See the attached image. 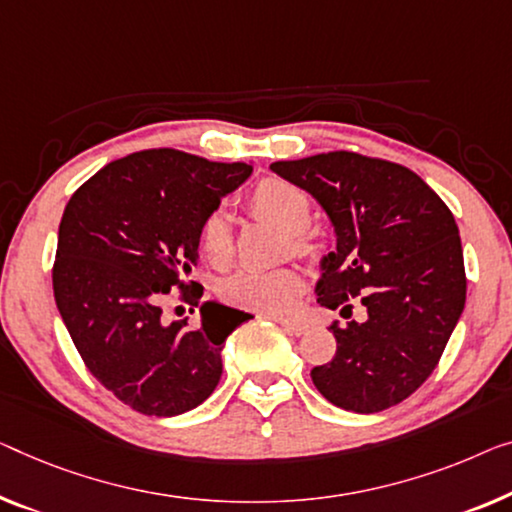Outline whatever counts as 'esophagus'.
<instances>
[{"label": "esophagus", "instance_id": "esophagus-1", "mask_svg": "<svg viewBox=\"0 0 512 512\" xmlns=\"http://www.w3.org/2000/svg\"><path fill=\"white\" fill-rule=\"evenodd\" d=\"M278 324L282 326V329H285L287 333H292V335H303L305 331L310 329V322H305V319H278Z\"/></svg>", "mask_w": 512, "mask_h": 512}]
</instances>
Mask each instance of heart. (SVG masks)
<instances>
[{
	"label": "heart",
	"instance_id": "1",
	"mask_svg": "<svg viewBox=\"0 0 512 512\" xmlns=\"http://www.w3.org/2000/svg\"><path fill=\"white\" fill-rule=\"evenodd\" d=\"M250 209L282 232L301 234L312 223V200L303 188L285 179H266L250 193ZM200 248L213 266H225L232 257V227L225 211H211L200 225ZM303 292L296 271L243 269L220 285L223 299L264 315H282Z\"/></svg>",
	"mask_w": 512,
	"mask_h": 512
}]
</instances>
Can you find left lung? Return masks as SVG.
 I'll list each match as a JSON object with an SVG mask.
<instances>
[{"label":"left lung","mask_w":512,"mask_h":512,"mask_svg":"<svg viewBox=\"0 0 512 512\" xmlns=\"http://www.w3.org/2000/svg\"><path fill=\"white\" fill-rule=\"evenodd\" d=\"M271 170L315 197L335 230L317 303L345 319L354 300L369 312L365 323L331 326L338 349L312 368V384L356 414L407 400L437 368L467 301L451 209L416 172L354 151L278 160Z\"/></svg>","instance_id":"obj_1"}]
</instances>
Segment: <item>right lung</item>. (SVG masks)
Returning <instances> with one entry per match:
<instances>
[{"label":"right lung","mask_w":512,"mask_h":512,"mask_svg":"<svg viewBox=\"0 0 512 512\" xmlns=\"http://www.w3.org/2000/svg\"><path fill=\"white\" fill-rule=\"evenodd\" d=\"M253 174L177 149L112 160L75 190L59 223L52 289L82 361L144 416H179L213 393L223 345L253 315L204 301L183 280L200 259V225ZM174 286L203 324L162 322Z\"/></svg>","instance_id":"right-lung-1"}]
</instances>
